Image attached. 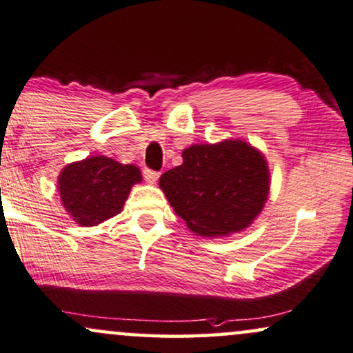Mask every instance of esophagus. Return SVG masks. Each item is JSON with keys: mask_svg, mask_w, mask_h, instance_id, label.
I'll return each mask as SVG.
<instances>
[{"mask_svg": "<svg viewBox=\"0 0 353 353\" xmlns=\"http://www.w3.org/2000/svg\"><path fill=\"white\" fill-rule=\"evenodd\" d=\"M143 176H144V179H146V182H150V184H156V181L159 179V172L151 171V169H144Z\"/></svg>", "mask_w": 353, "mask_h": 353, "instance_id": "1", "label": "esophagus"}]
</instances>
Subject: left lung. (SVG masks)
Instances as JSON below:
<instances>
[{
    "label": "left lung",
    "instance_id": "left-lung-1",
    "mask_svg": "<svg viewBox=\"0 0 353 353\" xmlns=\"http://www.w3.org/2000/svg\"><path fill=\"white\" fill-rule=\"evenodd\" d=\"M270 184L266 158L243 139L192 144L182 151V164L159 179L174 212L207 239L248 228L268 201Z\"/></svg>",
    "mask_w": 353,
    "mask_h": 353
}]
</instances>
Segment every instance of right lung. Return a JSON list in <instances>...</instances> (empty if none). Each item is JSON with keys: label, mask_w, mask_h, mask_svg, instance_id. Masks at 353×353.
I'll return each mask as SVG.
<instances>
[{"label": "right lung", "mask_w": 353, "mask_h": 353, "mask_svg": "<svg viewBox=\"0 0 353 353\" xmlns=\"http://www.w3.org/2000/svg\"><path fill=\"white\" fill-rule=\"evenodd\" d=\"M143 181L138 165L107 156H90L67 164L57 190L67 214L82 227H97L123 210L134 184Z\"/></svg>", "instance_id": "obj_1"}]
</instances>
